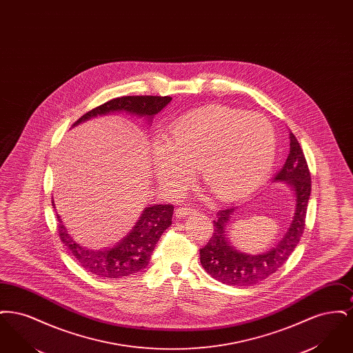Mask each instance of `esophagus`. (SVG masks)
Masks as SVG:
<instances>
[{"instance_id": "1", "label": "esophagus", "mask_w": 353, "mask_h": 353, "mask_svg": "<svg viewBox=\"0 0 353 353\" xmlns=\"http://www.w3.org/2000/svg\"><path fill=\"white\" fill-rule=\"evenodd\" d=\"M194 212H196L194 208L183 206V208H177V209L174 210V214H176V217H186V216H189V214H192V213H194Z\"/></svg>"}]
</instances>
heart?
<instances>
[{
  "mask_svg": "<svg viewBox=\"0 0 353 353\" xmlns=\"http://www.w3.org/2000/svg\"><path fill=\"white\" fill-rule=\"evenodd\" d=\"M276 139L268 119L208 105L176 119L152 148L159 181L179 192L199 165L202 183L219 199L245 196L261 184L275 160Z\"/></svg>",
  "mask_w": 353,
  "mask_h": 353,
  "instance_id": "heart-1",
  "label": "heart"
}]
</instances>
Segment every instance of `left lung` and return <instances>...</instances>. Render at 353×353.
Segmentation results:
<instances>
[{
    "mask_svg": "<svg viewBox=\"0 0 353 353\" xmlns=\"http://www.w3.org/2000/svg\"><path fill=\"white\" fill-rule=\"evenodd\" d=\"M272 181H285L295 192V214L285 238L274 249L259 255L236 252L226 236L228 225L235 208L219 210L217 219L213 221V234L208 243L200 249L202 268L216 281L239 287L255 285L281 269L298 246L305 226L307 205L311 193V174L302 147L291 131L290 153Z\"/></svg>",
    "mask_w": 353,
    "mask_h": 353,
    "instance_id": "8db88e82",
    "label": "left lung"
}]
</instances>
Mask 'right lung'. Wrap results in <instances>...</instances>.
<instances>
[{
	"label": "right lung",
	"mask_w": 353,
	"mask_h": 353,
	"mask_svg": "<svg viewBox=\"0 0 353 353\" xmlns=\"http://www.w3.org/2000/svg\"><path fill=\"white\" fill-rule=\"evenodd\" d=\"M170 101V97L152 95L115 98L85 112L83 117H81L72 124V127L84 120L117 111H125L132 115L152 119L153 115L160 112ZM172 216L173 205L167 203L150 206L143 212L132 232L120 243L112 249L97 252L88 250L85 248H82L79 243H77L68 235L65 226L62 225V219H59L58 214L57 229L61 241L65 243L68 252L74 255L77 262L83 269L99 278L119 279L136 274L140 270L147 268L157 241L172 225Z\"/></svg>",
	"instance_id": "add662e5"
}]
</instances>
